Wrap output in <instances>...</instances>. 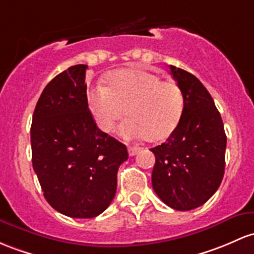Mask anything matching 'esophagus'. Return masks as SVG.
I'll use <instances>...</instances> for the list:
<instances>
[{
  "label": "esophagus",
  "mask_w": 254,
  "mask_h": 254,
  "mask_svg": "<svg viewBox=\"0 0 254 254\" xmlns=\"http://www.w3.org/2000/svg\"><path fill=\"white\" fill-rule=\"evenodd\" d=\"M127 152H129L130 157H133V155H136L140 152V148L138 147H127Z\"/></svg>",
  "instance_id": "1"
}]
</instances>
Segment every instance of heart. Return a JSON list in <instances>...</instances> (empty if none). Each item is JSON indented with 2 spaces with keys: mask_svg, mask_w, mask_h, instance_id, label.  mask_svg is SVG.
<instances>
[{
  "mask_svg": "<svg viewBox=\"0 0 254 254\" xmlns=\"http://www.w3.org/2000/svg\"><path fill=\"white\" fill-rule=\"evenodd\" d=\"M107 86L88 90V104L97 127L111 132L121 127L125 138H148L157 142L176 130L185 112V95L174 80H161L157 73L142 68H123L107 76Z\"/></svg>",
  "mask_w": 254,
  "mask_h": 254,
  "instance_id": "1",
  "label": "heart"
}]
</instances>
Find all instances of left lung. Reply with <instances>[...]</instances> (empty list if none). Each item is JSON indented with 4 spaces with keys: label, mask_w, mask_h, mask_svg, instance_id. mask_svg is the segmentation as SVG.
Returning <instances> with one entry per match:
<instances>
[{
    "label": "left lung",
    "mask_w": 254,
    "mask_h": 254,
    "mask_svg": "<svg viewBox=\"0 0 254 254\" xmlns=\"http://www.w3.org/2000/svg\"><path fill=\"white\" fill-rule=\"evenodd\" d=\"M185 95V112L166 142L152 148V186L177 211L204 205L216 193L225 168L227 136L212 96L194 74L170 65Z\"/></svg>",
    "instance_id": "8db88e82"
}]
</instances>
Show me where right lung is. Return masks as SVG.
I'll return each mask as SVG.
<instances>
[{
	"instance_id": "1",
	"label": "right lung",
	"mask_w": 254,
	"mask_h": 254,
	"mask_svg": "<svg viewBox=\"0 0 254 254\" xmlns=\"http://www.w3.org/2000/svg\"><path fill=\"white\" fill-rule=\"evenodd\" d=\"M88 66L74 65L42 91L31 125L32 166L47 201L72 218H93L112 202L125 144L97 127L86 97Z\"/></svg>"
}]
</instances>
